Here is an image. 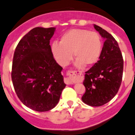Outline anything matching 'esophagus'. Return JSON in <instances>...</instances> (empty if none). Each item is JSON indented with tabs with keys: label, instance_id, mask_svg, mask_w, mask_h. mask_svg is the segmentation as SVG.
I'll list each match as a JSON object with an SVG mask.
<instances>
[{
	"label": "esophagus",
	"instance_id": "obj_1",
	"mask_svg": "<svg viewBox=\"0 0 135 135\" xmlns=\"http://www.w3.org/2000/svg\"><path fill=\"white\" fill-rule=\"evenodd\" d=\"M67 75L68 76H74V75H75V71H72V70H69V71L67 72ZM64 81H65V83H66V84L67 85H71L72 84V81L71 80V79H70V77H68V78H65V79H64Z\"/></svg>",
	"mask_w": 135,
	"mask_h": 135
}]
</instances>
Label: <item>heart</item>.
Listing matches in <instances>:
<instances>
[{
    "instance_id": "heart-1",
    "label": "heart",
    "mask_w": 135,
    "mask_h": 135,
    "mask_svg": "<svg viewBox=\"0 0 135 135\" xmlns=\"http://www.w3.org/2000/svg\"><path fill=\"white\" fill-rule=\"evenodd\" d=\"M102 42L95 32L84 29H72L61 36L59 42H54L51 46L54 57L61 66H65L72 59L75 65L81 68L86 65L92 66L98 62L101 56Z\"/></svg>"
}]
</instances>
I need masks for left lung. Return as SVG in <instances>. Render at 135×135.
Masks as SVG:
<instances>
[{"instance_id":"1","label":"left lung","mask_w":135,"mask_h":135,"mask_svg":"<svg viewBox=\"0 0 135 135\" xmlns=\"http://www.w3.org/2000/svg\"><path fill=\"white\" fill-rule=\"evenodd\" d=\"M94 27L105 41L99 60L85 72L83 85L86 91L81 100L88 105L99 107L110 101L118 91L124 60L115 39L101 27Z\"/></svg>"}]
</instances>
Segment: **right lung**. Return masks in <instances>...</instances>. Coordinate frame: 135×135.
<instances>
[{
    "instance_id": "obj_1",
    "label": "right lung",
    "mask_w": 135,
    "mask_h": 135,
    "mask_svg": "<svg viewBox=\"0 0 135 135\" xmlns=\"http://www.w3.org/2000/svg\"><path fill=\"white\" fill-rule=\"evenodd\" d=\"M56 28L36 27L21 39L14 52L11 79L19 100L38 112L51 110L66 86L50 40Z\"/></svg>"
}]
</instances>
